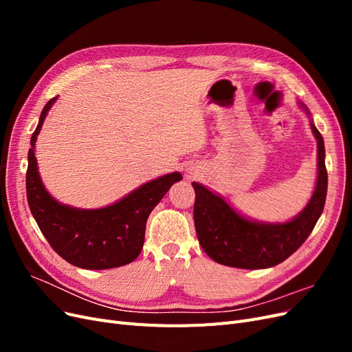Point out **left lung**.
<instances>
[{"instance_id":"left-lung-1","label":"left lung","mask_w":352,"mask_h":352,"mask_svg":"<svg viewBox=\"0 0 352 352\" xmlns=\"http://www.w3.org/2000/svg\"><path fill=\"white\" fill-rule=\"evenodd\" d=\"M300 107L310 117L302 102ZM310 124L317 140V182L308 204L292 220L286 223L250 220L233 210L220 195L201 184H192L197 236L211 260L236 269H267L285 261L305 242L322 216L327 192L324 142L313 120Z\"/></svg>"}]
</instances>
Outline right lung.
<instances>
[{
	"label": "right lung",
	"mask_w": 352,
	"mask_h": 352,
	"mask_svg": "<svg viewBox=\"0 0 352 352\" xmlns=\"http://www.w3.org/2000/svg\"><path fill=\"white\" fill-rule=\"evenodd\" d=\"M56 100L45 104L30 138L26 194L32 216L52 250L76 267L105 270L129 264L144 247L148 216L170 186L182 180V175L175 172L154 179L102 208L82 210L60 204L42 184L35 157L38 133Z\"/></svg>",
	"instance_id": "1"
}]
</instances>
